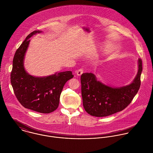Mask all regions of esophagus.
Returning <instances> with one entry per match:
<instances>
[{"label":"esophagus","mask_w":153,"mask_h":153,"mask_svg":"<svg viewBox=\"0 0 153 153\" xmlns=\"http://www.w3.org/2000/svg\"><path fill=\"white\" fill-rule=\"evenodd\" d=\"M83 73V69H79L76 71V74L78 76H80Z\"/></svg>","instance_id":"obj_1"}]
</instances>
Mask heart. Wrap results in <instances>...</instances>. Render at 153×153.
<instances>
[{
  "mask_svg": "<svg viewBox=\"0 0 153 153\" xmlns=\"http://www.w3.org/2000/svg\"><path fill=\"white\" fill-rule=\"evenodd\" d=\"M105 48H107V46H108V45H105Z\"/></svg>",
  "mask_w": 153,
  "mask_h": 153,
  "instance_id": "b5f03b06",
  "label": "heart"
}]
</instances>
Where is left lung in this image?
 Wrapping results in <instances>:
<instances>
[{"mask_svg":"<svg viewBox=\"0 0 153 153\" xmlns=\"http://www.w3.org/2000/svg\"><path fill=\"white\" fill-rule=\"evenodd\" d=\"M138 70L133 82L125 86L115 88L97 80L91 73L81 76L82 96L85 111L95 117H105L124 110L132 102L141 86L142 60L138 61Z\"/></svg>","mask_w":153,"mask_h":153,"instance_id":"obj_1","label":"left lung"}]
</instances>
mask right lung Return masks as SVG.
<instances>
[{
  "label": "right lung",
  "mask_w": 153,
  "mask_h": 153,
  "mask_svg": "<svg viewBox=\"0 0 153 153\" xmlns=\"http://www.w3.org/2000/svg\"><path fill=\"white\" fill-rule=\"evenodd\" d=\"M42 32L36 30L31 33L16 50L13 59L10 82L17 100L24 107L48 114L58 108L63 87L74 76L71 71H67L45 77H35L25 71L24 61L30 38Z\"/></svg>",
  "instance_id": "1"
}]
</instances>
